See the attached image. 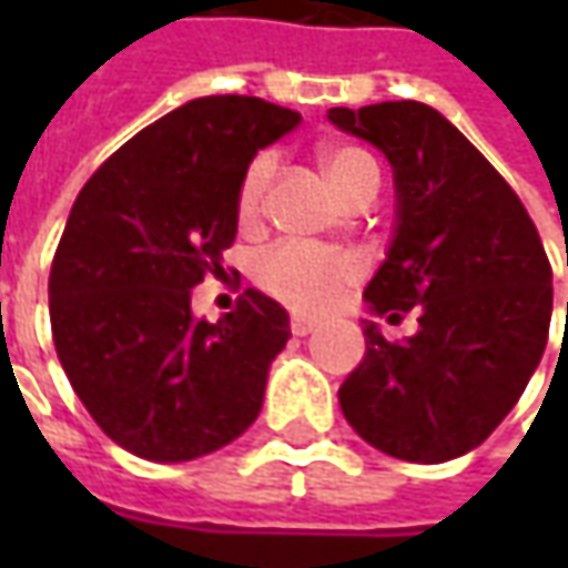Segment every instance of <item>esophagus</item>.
<instances>
[{"mask_svg":"<svg viewBox=\"0 0 568 568\" xmlns=\"http://www.w3.org/2000/svg\"><path fill=\"white\" fill-rule=\"evenodd\" d=\"M316 325H318L316 318H310V316H294V318H291V332H294L296 338L310 335V332H313Z\"/></svg>","mask_w":568,"mask_h":568,"instance_id":"1","label":"esophagus"}]
</instances>
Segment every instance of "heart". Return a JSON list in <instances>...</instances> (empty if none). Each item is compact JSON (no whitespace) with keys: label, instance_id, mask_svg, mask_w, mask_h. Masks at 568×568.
<instances>
[{"label":"heart","instance_id":"heart-1","mask_svg":"<svg viewBox=\"0 0 568 568\" xmlns=\"http://www.w3.org/2000/svg\"><path fill=\"white\" fill-rule=\"evenodd\" d=\"M322 173L338 199H354L363 186L379 189V166L376 161L354 144H332L318 154ZM274 158L258 154L236 192V214L240 224H255L262 214L265 192L272 186ZM361 262L347 252L313 250L300 243H281L274 250L262 252L255 262V284L272 294L274 300L294 306L300 313H325L361 281Z\"/></svg>","mask_w":568,"mask_h":568}]
</instances>
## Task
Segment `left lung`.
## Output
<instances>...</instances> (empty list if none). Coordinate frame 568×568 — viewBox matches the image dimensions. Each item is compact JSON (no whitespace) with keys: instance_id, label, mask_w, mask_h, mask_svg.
I'll list each match as a JSON object with an SVG mask.
<instances>
[{"instance_id":"8db88e82","label":"left lung","mask_w":568,"mask_h":568,"mask_svg":"<svg viewBox=\"0 0 568 568\" xmlns=\"http://www.w3.org/2000/svg\"><path fill=\"white\" fill-rule=\"evenodd\" d=\"M328 120L395 170V240L363 296L379 316L420 313L417 335L395 344L363 322L366 357L338 388L341 410L373 448L439 465L503 424L544 357L550 258L513 186L433 106H335Z\"/></svg>"}]
</instances>
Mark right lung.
Instances as JSON below:
<instances>
[{
  "label": "right lung",
  "instance_id": "1",
  "mask_svg": "<svg viewBox=\"0 0 568 568\" xmlns=\"http://www.w3.org/2000/svg\"><path fill=\"white\" fill-rule=\"evenodd\" d=\"M300 122L262 98L183 103L78 192L50 268L53 344L94 424L148 462H192L243 436L291 338L281 303L243 291L217 322L192 287L224 274L250 161Z\"/></svg>",
  "mask_w": 568,
  "mask_h": 568
}]
</instances>
